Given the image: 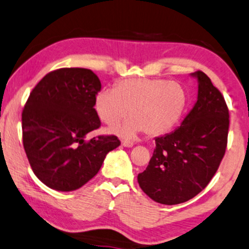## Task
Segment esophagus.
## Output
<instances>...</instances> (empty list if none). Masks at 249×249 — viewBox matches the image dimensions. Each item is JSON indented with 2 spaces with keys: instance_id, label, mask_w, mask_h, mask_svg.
<instances>
[{
  "instance_id": "esophagus-1",
  "label": "esophagus",
  "mask_w": 249,
  "mask_h": 249,
  "mask_svg": "<svg viewBox=\"0 0 249 249\" xmlns=\"http://www.w3.org/2000/svg\"><path fill=\"white\" fill-rule=\"evenodd\" d=\"M122 145H124V146H128V148H131V146L134 145V142H133V141L124 140V141H122Z\"/></svg>"
}]
</instances>
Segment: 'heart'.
Returning <instances> with one entry per match:
<instances>
[{"label":"heart","instance_id":"heart-1","mask_svg":"<svg viewBox=\"0 0 249 249\" xmlns=\"http://www.w3.org/2000/svg\"><path fill=\"white\" fill-rule=\"evenodd\" d=\"M186 106V92L179 83L160 78H128L114 90L98 92L94 109L104 124L113 125L128 115L113 133L133 137L143 130L149 135L166 133L179 121Z\"/></svg>","mask_w":249,"mask_h":249}]
</instances>
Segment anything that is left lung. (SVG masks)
Segmentation results:
<instances>
[{"label":"left lung","mask_w":249,"mask_h":249,"mask_svg":"<svg viewBox=\"0 0 249 249\" xmlns=\"http://www.w3.org/2000/svg\"><path fill=\"white\" fill-rule=\"evenodd\" d=\"M195 106L173 133L156 139V148L137 181L153 201L173 205L201 193L213 179L228 146L229 108L223 94L201 70Z\"/></svg>","instance_id":"left-lung-1"}]
</instances>
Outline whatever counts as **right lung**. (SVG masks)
I'll return each instance as SVG.
<instances>
[{"label": "right lung", "mask_w": 249, "mask_h": 249, "mask_svg": "<svg viewBox=\"0 0 249 249\" xmlns=\"http://www.w3.org/2000/svg\"><path fill=\"white\" fill-rule=\"evenodd\" d=\"M100 89L92 70L61 68L48 72L30 93L21 113L24 150L33 173L52 189L81 188L121 144L114 135L85 140L101 124L94 109Z\"/></svg>", "instance_id": "add662e5"}]
</instances>
